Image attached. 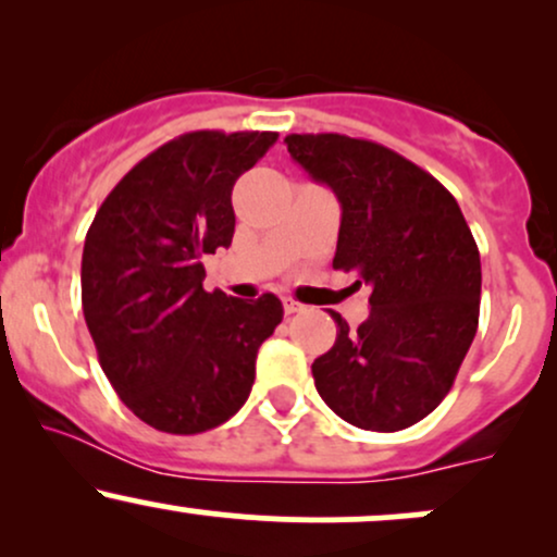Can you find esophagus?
Wrapping results in <instances>:
<instances>
[{
    "instance_id": "esophagus-1",
    "label": "esophagus",
    "mask_w": 557,
    "mask_h": 557,
    "mask_svg": "<svg viewBox=\"0 0 557 557\" xmlns=\"http://www.w3.org/2000/svg\"><path fill=\"white\" fill-rule=\"evenodd\" d=\"M283 309H285V314H298V311H304V306H300L298 300L285 298V300H283Z\"/></svg>"
}]
</instances>
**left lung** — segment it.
I'll return each mask as SVG.
<instances>
[{
  "label": "left lung",
  "mask_w": 557,
  "mask_h": 557,
  "mask_svg": "<svg viewBox=\"0 0 557 557\" xmlns=\"http://www.w3.org/2000/svg\"><path fill=\"white\" fill-rule=\"evenodd\" d=\"M287 151L341 201L332 267L372 285L367 322H337L311 363L317 393L359 430L430 417L456 382L479 324L482 264L461 207L430 172L374 140L293 133Z\"/></svg>",
  "instance_id": "8db88e82"
}]
</instances>
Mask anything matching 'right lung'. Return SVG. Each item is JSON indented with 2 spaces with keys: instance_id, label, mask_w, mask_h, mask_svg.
<instances>
[{
  "instance_id": "add662e5",
  "label": "right lung",
  "mask_w": 557,
  "mask_h": 557,
  "mask_svg": "<svg viewBox=\"0 0 557 557\" xmlns=\"http://www.w3.org/2000/svg\"><path fill=\"white\" fill-rule=\"evenodd\" d=\"M277 133L194 131L140 159L86 233L83 317L114 393L140 421L198 434L240 411L259 345L283 322L272 293L203 290V253L235 233L233 185Z\"/></svg>"
}]
</instances>
